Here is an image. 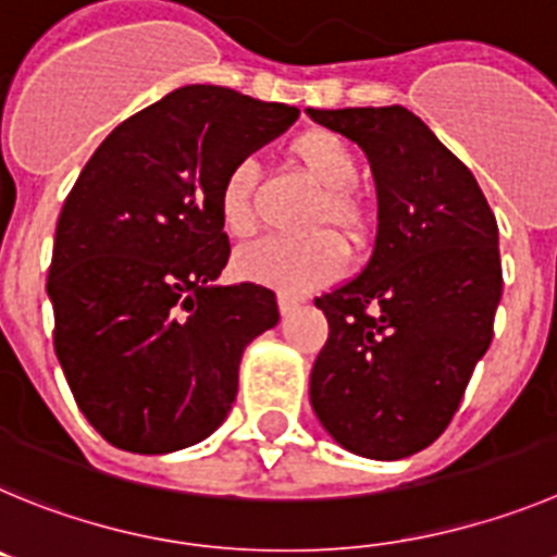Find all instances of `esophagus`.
<instances>
[{
    "label": "esophagus",
    "mask_w": 557,
    "mask_h": 557,
    "mask_svg": "<svg viewBox=\"0 0 557 557\" xmlns=\"http://www.w3.org/2000/svg\"><path fill=\"white\" fill-rule=\"evenodd\" d=\"M277 302H280V310H283V313H288V310H294L299 302H302V297H299V294H294V290L280 288L277 290Z\"/></svg>",
    "instance_id": "34e87169"
}]
</instances>
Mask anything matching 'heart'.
<instances>
[{"label": "heart", "mask_w": 557, "mask_h": 557, "mask_svg": "<svg viewBox=\"0 0 557 557\" xmlns=\"http://www.w3.org/2000/svg\"><path fill=\"white\" fill-rule=\"evenodd\" d=\"M290 154L302 163L305 172L322 185V194L310 208L305 238H263L244 247L235 258L238 274L255 283L280 285L285 290H310L330 283L344 269V244L363 247L372 227V213L363 197L355 191L358 158L341 135L330 129H305L290 141ZM255 177L258 169L249 158L235 160L219 180L216 208L224 230L235 238L252 235L258 227L255 216Z\"/></svg>", "instance_id": "heart-1"}]
</instances>
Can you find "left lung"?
<instances>
[{"label": "left lung", "mask_w": 557, "mask_h": 557, "mask_svg": "<svg viewBox=\"0 0 557 557\" xmlns=\"http://www.w3.org/2000/svg\"><path fill=\"white\" fill-rule=\"evenodd\" d=\"M308 113L363 149L380 202L369 263L315 299L330 335L310 403L349 453L408 458L447 430L494 338L497 219L474 174L403 104Z\"/></svg>", "instance_id": "obj_1"}]
</instances>
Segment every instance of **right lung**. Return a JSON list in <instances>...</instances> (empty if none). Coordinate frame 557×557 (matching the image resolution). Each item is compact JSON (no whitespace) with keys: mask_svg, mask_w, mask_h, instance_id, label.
I'll return each instance as SVG.
<instances>
[{"mask_svg":"<svg viewBox=\"0 0 557 557\" xmlns=\"http://www.w3.org/2000/svg\"><path fill=\"white\" fill-rule=\"evenodd\" d=\"M297 108L185 85L99 144L54 230V352L85 419L113 447L163 455L208 438L238 394L249 341L280 322L272 288L216 285L230 260L224 169Z\"/></svg>","mask_w":557,"mask_h":557,"instance_id":"right-lung-1","label":"right lung"}]
</instances>
